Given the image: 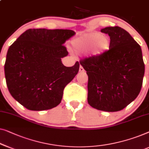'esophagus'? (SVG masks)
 I'll use <instances>...</instances> for the list:
<instances>
[{
  "mask_svg": "<svg viewBox=\"0 0 149 149\" xmlns=\"http://www.w3.org/2000/svg\"><path fill=\"white\" fill-rule=\"evenodd\" d=\"M85 70H84V68H83V66L81 65H80V67H79V72H84Z\"/></svg>",
  "mask_w": 149,
  "mask_h": 149,
  "instance_id": "1",
  "label": "esophagus"
}]
</instances>
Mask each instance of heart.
Instances as JSON below:
<instances>
[{
	"mask_svg": "<svg viewBox=\"0 0 149 149\" xmlns=\"http://www.w3.org/2000/svg\"><path fill=\"white\" fill-rule=\"evenodd\" d=\"M110 39L100 33H91L73 42V48L77 52L92 49L95 55H101L110 48Z\"/></svg>",
	"mask_w": 149,
	"mask_h": 149,
	"instance_id": "b5f03b06",
	"label": "heart"
}]
</instances>
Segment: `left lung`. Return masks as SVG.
<instances>
[{
    "label": "left lung",
    "mask_w": 149,
    "mask_h": 149,
    "mask_svg": "<svg viewBox=\"0 0 149 149\" xmlns=\"http://www.w3.org/2000/svg\"><path fill=\"white\" fill-rule=\"evenodd\" d=\"M110 37V48L101 55L80 60L88 75L87 101L105 111H118L139 95L143 85L144 64L140 45L122 28L101 30Z\"/></svg>",
    "instance_id": "left-lung-1"
}]
</instances>
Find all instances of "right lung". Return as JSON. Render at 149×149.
Listing matches in <instances>:
<instances>
[{
	"label": "right lung",
	"mask_w": 149,
	"mask_h": 149,
	"mask_svg": "<svg viewBox=\"0 0 149 149\" xmlns=\"http://www.w3.org/2000/svg\"><path fill=\"white\" fill-rule=\"evenodd\" d=\"M75 34L70 29H29L9 47L5 64L6 83L15 100L29 110L42 111L61 102L64 88L79 70L66 67L63 44Z\"/></svg>",
	"instance_id": "obj_1"
}]
</instances>
